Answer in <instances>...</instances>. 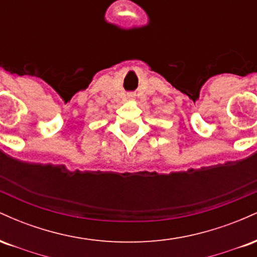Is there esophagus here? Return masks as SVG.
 <instances>
[{
  "mask_svg": "<svg viewBox=\"0 0 257 257\" xmlns=\"http://www.w3.org/2000/svg\"><path fill=\"white\" fill-rule=\"evenodd\" d=\"M128 98H129V99H133V95H129V96H128Z\"/></svg>",
  "mask_w": 257,
  "mask_h": 257,
  "instance_id": "1",
  "label": "esophagus"
}]
</instances>
